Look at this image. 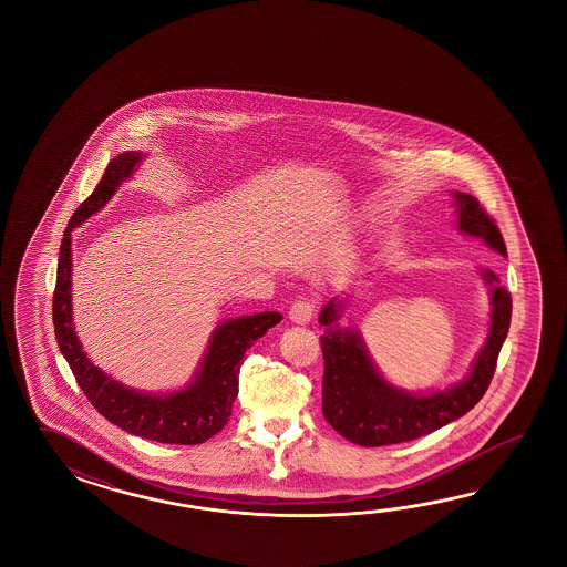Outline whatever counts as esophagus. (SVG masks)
I'll return each mask as SVG.
<instances>
[{
	"label": "esophagus",
	"mask_w": 567,
	"mask_h": 567,
	"mask_svg": "<svg viewBox=\"0 0 567 567\" xmlns=\"http://www.w3.org/2000/svg\"><path fill=\"white\" fill-rule=\"evenodd\" d=\"M313 310H316V300L303 296L289 306V318L296 324H308L312 320Z\"/></svg>",
	"instance_id": "1"
}]
</instances>
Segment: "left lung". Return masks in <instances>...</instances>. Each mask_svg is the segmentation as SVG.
I'll return each instance as SVG.
<instances>
[{"label": "left lung", "mask_w": 567, "mask_h": 567, "mask_svg": "<svg viewBox=\"0 0 567 567\" xmlns=\"http://www.w3.org/2000/svg\"><path fill=\"white\" fill-rule=\"evenodd\" d=\"M454 196L458 205L460 230L481 237L491 249L506 255L505 239L486 208L471 194L454 193ZM484 279L493 286V324L471 377L447 391L422 398L386 385L369 361L361 338L330 326L338 318L337 303L330 301L324 306L318 320L328 326L324 337H320L324 357L322 413L326 422L352 444L377 447L432 434L471 411L493 381L513 310L511 293L498 286V276L484 269Z\"/></svg>", "instance_id": "left-lung-1"}]
</instances>
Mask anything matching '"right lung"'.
Returning a JSON list of instances; mask_svg holds the SVG:
<instances>
[{
	"instance_id": "1",
	"label": "right lung",
	"mask_w": 567,
	"mask_h": 567,
	"mask_svg": "<svg viewBox=\"0 0 567 567\" xmlns=\"http://www.w3.org/2000/svg\"><path fill=\"white\" fill-rule=\"evenodd\" d=\"M140 159L142 154L137 152H125L111 159L95 190L74 210L64 229L52 296L54 334L81 391L105 420L152 442L194 446L218 434L229 422L239 393L243 357L257 338L278 324L281 313H255L218 326L196 381L181 393L166 398L135 393L91 364L74 334L71 313V230L107 203L120 182L130 178Z\"/></svg>"
}]
</instances>
